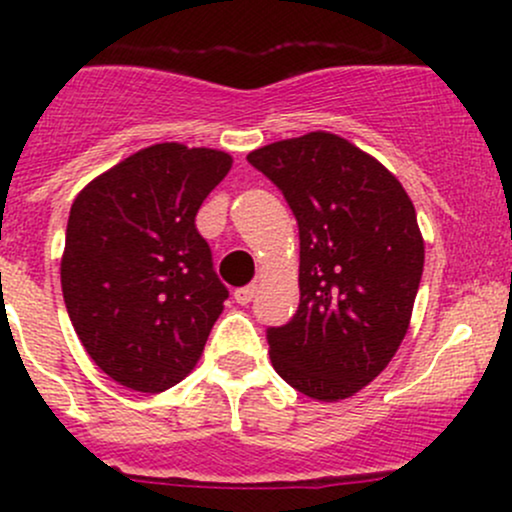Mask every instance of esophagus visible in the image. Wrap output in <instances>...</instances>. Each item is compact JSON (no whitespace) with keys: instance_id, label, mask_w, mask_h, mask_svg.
<instances>
[{"instance_id":"obj_1","label":"esophagus","mask_w":512,"mask_h":512,"mask_svg":"<svg viewBox=\"0 0 512 512\" xmlns=\"http://www.w3.org/2000/svg\"><path fill=\"white\" fill-rule=\"evenodd\" d=\"M255 291H257L255 284L240 286V289L233 291V298H236V303H240V305H248L252 298H255Z\"/></svg>"}]
</instances>
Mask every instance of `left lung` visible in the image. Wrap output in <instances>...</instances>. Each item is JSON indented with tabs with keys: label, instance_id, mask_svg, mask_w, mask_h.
I'll use <instances>...</instances> for the list:
<instances>
[{
	"label": "left lung",
	"instance_id": "8db88e82",
	"mask_svg": "<svg viewBox=\"0 0 512 512\" xmlns=\"http://www.w3.org/2000/svg\"><path fill=\"white\" fill-rule=\"evenodd\" d=\"M248 161L298 221L301 303L269 327L272 366L291 387L337 402L378 378L409 330L424 238L402 182L346 139L308 132Z\"/></svg>",
	"mask_w": 512,
	"mask_h": 512
}]
</instances>
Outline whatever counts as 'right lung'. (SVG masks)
Instances as JSON below:
<instances>
[{
  "instance_id": "add662e5",
  "label": "right lung",
  "mask_w": 512,
  "mask_h": 512,
  "mask_svg": "<svg viewBox=\"0 0 512 512\" xmlns=\"http://www.w3.org/2000/svg\"><path fill=\"white\" fill-rule=\"evenodd\" d=\"M231 163L226 151L154 144L74 199L64 305L88 356L129 390L156 395L178 385L219 320L228 289L195 216Z\"/></svg>"
}]
</instances>
